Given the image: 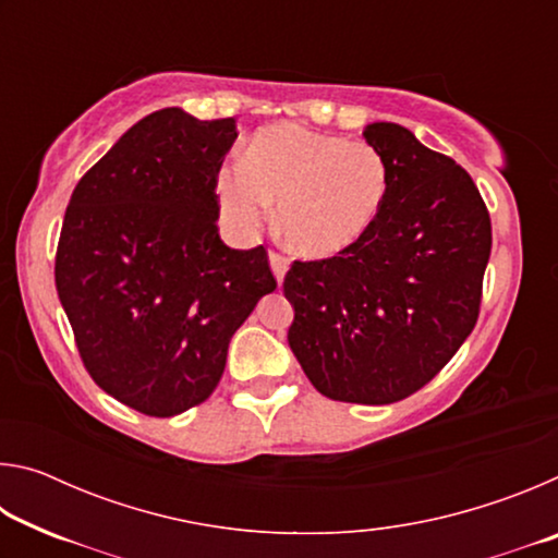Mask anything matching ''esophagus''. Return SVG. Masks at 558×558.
Here are the masks:
<instances>
[{"label": "esophagus", "instance_id": "obj_1", "mask_svg": "<svg viewBox=\"0 0 558 558\" xmlns=\"http://www.w3.org/2000/svg\"><path fill=\"white\" fill-rule=\"evenodd\" d=\"M270 266H272V272H276L278 282H280L282 278H286L288 266H290V258L282 256V253H278V251H270Z\"/></svg>", "mask_w": 558, "mask_h": 558}]
</instances>
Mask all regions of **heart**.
Wrapping results in <instances>:
<instances>
[{
    "label": "heart",
    "mask_w": 558,
    "mask_h": 558,
    "mask_svg": "<svg viewBox=\"0 0 558 558\" xmlns=\"http://www.w3.org/2000/svg\"><path fill=\"white\" fill-rule=\"evenodd\" d=\"M386 189L379 149L288 122L258 130L243 167H223L216 177L221 214L235 231H256L276 202L282 239L307 258L335 256L362 239Z\"/></svg>",
    "instance_id": "obj_1"
}]
</instances>
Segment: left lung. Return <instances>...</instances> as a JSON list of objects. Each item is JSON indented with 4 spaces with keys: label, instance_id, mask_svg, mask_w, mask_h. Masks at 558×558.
<instances>
[{
    "label": "left lung",
    "instance_id": "left-lung-1",
    "mask_svg": "<svg viewBox=\"0 0 558 558\" xmlns=\"http://www.w3.org/2000/svg\"><path fill=\"white\" fill-rule=\"evenodd\" d=\"M389 169L381 211L332 258L295 260L288 342L332 401L386 405L423 389L477 323L493 223L472 177L396 122L364 130Z\"/></svg>",
    "mask_w": 558,
    "mask_h": 558
}]
</instances>
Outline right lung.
<instances>
[{
	"label": "right lung",
	"mask_w": 558,
	"mask_h": 558,
	"mask_svg": "<svg viewBox=\"0 0 558 558\" xmlns=\"http://www.w3.org/2000/svg\"><path fill=\"white\" fill-rule=\"evenodd\" d=\"M235 137L233 118L157 110L81 177L63 216L56 290L83 366L155 418L209 399L233 332L278 288L268 251L229 248L216 226Z\"/></svg>",
	"instance_id": "add662e5"
}]
</instances>
